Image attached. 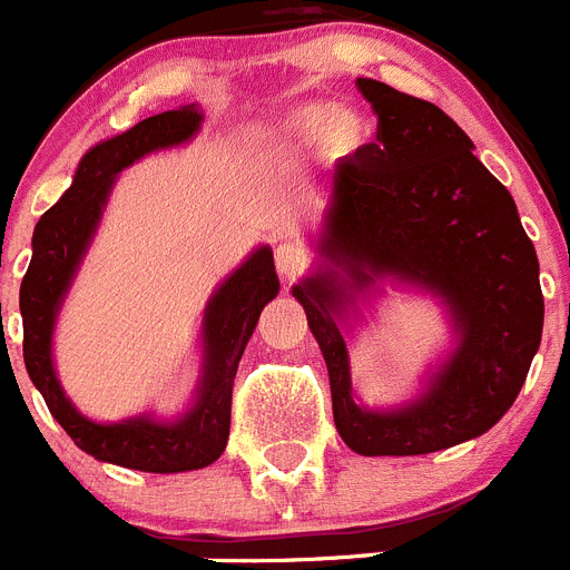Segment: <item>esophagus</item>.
<instances>
[{"mask_svg":"<svg viewBox=\"0 0 570 570\" xmlns=\"http://www.w3.org/2000/svg\"><path fill=\"white\" fill-rule=\"evenodd\" d=\"M274 259H276V271H279L282 279H296V276L305 271V265H308V256H305V250H302L299 245H294V242H279L274 250Z\"/></svg>","mask_w":570,"mask_h":570,"instance_id":"obj_1","label":"esophagus"}]
</instances>
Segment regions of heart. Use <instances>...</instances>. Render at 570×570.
I'll return each instance as SVG.
<instances>
[{
    "instance_id": "obj_1",
    "label": "heart",
    "mask_w": 570,
    "mask_h": 570,
    "mask_svg": "<svg viewBox=\"0 0 570 570\" xmlns=\"http://www.w3.org/2000/svg\"><path fill=\"white\" fill-rule=\"evenodd\" d=\"M282 130L294 142H314L325 136L331 150H354L362 142V119L347 108H334L328 102H308L291 110L282 122Z\"/></svg>"
}]
</instances>
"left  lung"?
<instances>
[{"mask_svg":"<svg viewBox=\"0 0 570 570\" xmlns=\"http://www.w3.org/2000/svg\"><path fill=\"white\" fill-rule=\"evenodd\" d=\"M356 88L376 114V142L331 170L320 239L328 268L294 285V296L328 365L345 445L362 456L434 454L485 434L520 394L546 320L540 262L511 194L445 110L376 79ZM380 275L440 295L458 334L426 394L396 412L355 405L338 328Z\"/></svg>","mask_w":570,"mask_h":570,"instance_id":"8db88e82","label":"left lung"}]
</instances>
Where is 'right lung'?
<instances>
[{
  "label": "right lung",
  "instance_id": "obj_1",
  "mask_svg": "<svg viewBox=\"0 0 570 570\" xmlns=\"http://www.w3.org/2000/svg\"><path fill=\"white\" fill-rule=\"evenodd\" d=\"M203 125L196 105L165 110L136 122L125 134L94 145L82 156L73 185L57 205L45 210L33 230V256L19 288L24 331V367L53 420L85 454L102 462L150 473L196 471L223 456L230 434V394L242 351L259 322L262 308L279 294V276L268 245L256 248L210 296L203 320V382L194 407L176 422L134 416L122 422H94L70 405L53 371L50 340L59 305L68 294L79 262L97 234L116 174L145 154L188 142Z\"/></svg>",
  "mask_w": 570,
  "mask_h": 570
}]
</instances>
